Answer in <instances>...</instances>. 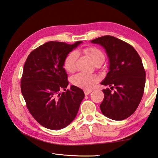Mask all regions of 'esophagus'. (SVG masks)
<instances>
[{"label": "esophagus", "instance_id": "34e87169", "mask_svg": "<svg viewBox=\"0 0 158 158\" xmlns=\"http://www.w3.org/2000/svg\"><path fill=\"white\" fill-rule=\"evenodd\" d=\"M91 92H92L91 89H85V90H84L85 95H88Z\"/></svg>", "mask_w": 158, "mask_h": 158}]
</instances>
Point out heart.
Returning a JSON list of instances; mask_svg holds the SVG:
<instances>
[{"label": "heart", "instance_id": "1", "mask_svg": "<svg viewBox=\"0 0 158 158\" xmlns=\"http://www.w3.org/2000/svg\"><path fill=\"white\" fill-rule=\"evenodd\" d=\"M82 52L90 59L94 64L103 63L105 60V55L101 49L89 46L82 49ZM78 57V53L76 51H72L67 55L64 61V68L67 72L73 73L76 69V61ZM99 78L94 75L85 73H79L73 77L72 83L78 87L91 89Z\"/></svg>", "mask_w": 158, "mask_h": 158}]
</instances>
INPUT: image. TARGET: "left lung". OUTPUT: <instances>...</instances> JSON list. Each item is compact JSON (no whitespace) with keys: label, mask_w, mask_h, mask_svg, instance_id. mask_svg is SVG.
Wrapping results in <instances>:
<instances>
[{"label":"left lung","mask_w":158,"mask_h":158,"mask_svg":"<svg viewBox=\"0 0 158 158\" xmlns=\"http://www.w3.org/2000/svg\"><path fill=\"white\" fill-rule=\"evenodd\" d=\"M103 46L109 59V72L101 84L103 101L100 109L103 115L114 120H124L134 113L143 98L146 73L142 60L132 46L111 35L91 41Z\"/></svg>","instance_id":"8db88e82"}]
</instances>
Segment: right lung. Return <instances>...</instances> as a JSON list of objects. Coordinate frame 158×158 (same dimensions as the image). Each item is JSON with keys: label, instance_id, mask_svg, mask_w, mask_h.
Returning <instances> with one entry per match:
<instances>
[{"label": "right lung", "instance_id": "1", "mask_svg": "<svg viewBox=\"0 0 158 158\" xmlns=\"http://www.w3.org/2000/svg\"><path fill=\"white\" fill-rule=\"evenodd\" d=\"M81 43L48 42L31 52L24 64L22 94L31 114L46 128L57 130L69 125L85 97L75 85L66 90L69 81L64 68L65 58Z\"/></svg>", "mask_w": 158, "mask_h": 158}]
</instances>
